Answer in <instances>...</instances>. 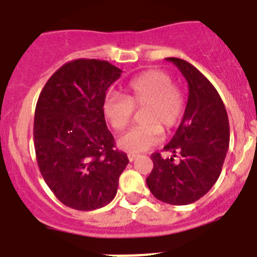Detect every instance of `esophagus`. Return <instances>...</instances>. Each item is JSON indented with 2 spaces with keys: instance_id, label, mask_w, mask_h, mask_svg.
<instances>
[{
  "instance_id": "obj_1",
  "label": "esophagus",
  "mask_w": 257,
  "mask_h": 257,
  "mask_svg": "<svg viewBox=\"0 0 257 257\" xmlns=\"http://www.w3.org/2000/svg\"><path fill=\"white\" fill-rule=\"evenodd\" d=\"M140 155H136V154H128V159L131 162H133V161H136V159L139 158Z\"/></svg>"
}]
</instances>
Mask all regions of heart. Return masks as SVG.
Returning a JSON list of instances; mask_svg holds the SVG:
<instances>
[{
    "instance_id": "b5f03b06",
    "label": "heart",
    "mask_w": 257,
    "mask_h": 257,
    "mask_svg": "<svg viewBox=\"0 0 257 257\" xmlns=\"http://www.w3.org/2000/svg\"><path fill=\"white\" fill-rule=\"evenodd\" d=\"M146 125L133 128L120 136L118 148L137 154L158 145L163 129H171L180 122L185 108L184 94L174 85L171 75L162 70H148L129 82L128 95L109 94L103 103V113L115 131H122L131 122L135 108H144Z\"/></svg>"
}]
</instances>
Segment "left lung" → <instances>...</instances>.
<instances>
[{
    "instance_id": "left-lung-1",
    "label": "left lung",
    "mask_w": 257,
    "mask_h": 257,
    "mask_svg": "<svg viewBox=\"0 0 257 257\" xmlns=\"http://www.w3.org/2000/svg\"><path fill=\"white\" fill-rule=\"evenodd\" d=\"M166 60L175 64L188 82V102L176 133L163 148L172 157L152 154L154 167L146 184L161 201L188 205L206 195L218 180L228 150L230 126L225 104L205 75L182 59ZM176 155L180 161H175Z\"/></svg>"
}]
</instances>
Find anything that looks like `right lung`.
<instances>
[{"label": "right lung", "mask_w": 257, "mask_h": 257, "mask_svg": "<svg viewBox=\"0 0 257 257\" xmlns=\"http://www.w3.org/2000/svg\"><path fill=\"white\" fill-rule=\"evenodd\" d=\"M122 70L102 60L70 61L39 95L34 120L36 159L45 183L64 205L95 210L113 200L129 159L115 149L103 103Z\"/></svg>", "instance_id": "right-lung-1"}]
</instances>
